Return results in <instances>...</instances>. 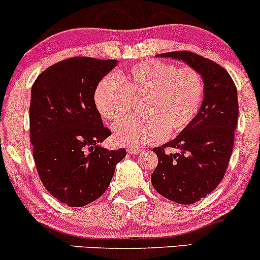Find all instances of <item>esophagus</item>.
<instances>
[{
  "mask_svg": "<svg viewBox=\"0 0 260 260\" xmlns=\"http://www.w3.org/2000/svg\"><path fill=\"white\" fill-rule=\"evenodd\" d=\"M140 150H142L140 148H133V146H129V148L127 149V151L132 155H137V154H139Z\"/></svg>",
  "mask_w": 260,
  "mask_h": 260,
  "instance_id": "esophagus-1",
  "label": "esophagus"
}]
</instances>
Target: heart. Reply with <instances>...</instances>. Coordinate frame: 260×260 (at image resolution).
Returning <instances> with one entry per match:
<instances>
[{
  "instance_id": "1",
  "label": "heart",
  "mask_w": 260,
  "mask_h": 260,
  "mask_svg": "<svg viewBox=\"0 0 260 260\" xmlns=\"http://www.w3.org/2000/svg\"><path fill=\"white\" fill-rule=\"evenodd\" d=\"M203 93V80L193 69L149 60L134 65L121 77L106 75L96 87L94 100L103 117L117 121L129 112L132 100L143 99V117L117 122L114 132L118 143L144 146L185 129L198 115Z\"/></svg>"
}]
</instances>
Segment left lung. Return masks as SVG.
<instances>
[{"label":"left lung","instance_id":"8db88e82","mask_svg":"<svg viewBox=\"0 0 260 260\" xmlns=\"http://www.w3.org/2000/svg\"><path fill=\"white\" fill-rule=\"evenodd\" d=\"M157 57L183 60L201 75L205 84L201 108L191 123L177 138L152 149L158 157L152 186L171 201L191 205L213 191L229 165L239 117L237 89L224 68L195 53L168 52ZM167 146L178 152L168 154Z\"/></svg>","mask_w":260,"mask_h":260}]
</instances>
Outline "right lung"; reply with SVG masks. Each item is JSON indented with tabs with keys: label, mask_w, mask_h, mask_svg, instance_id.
I'll list each match as a JSON object with an SVG mask.
<instances>
[{
	"label": "right lung",
	"mask_w": 260,
	"mask_h": 260,
	"mask_svg": "<svg viewBox=\"0 0 260 260\" xmlns=\"http://www.w3.org/2000/svg\"><path fill=\"white\" fill-rule=\"evenodd\" d=\"M117 60L75 57L46 69L31 88L30 140L40 179L69 207H83L106 191L126 149L100 146L111 136L94 93Z\"/></svg>",
	"instance_id": "obj_1"
}]
</instances>
